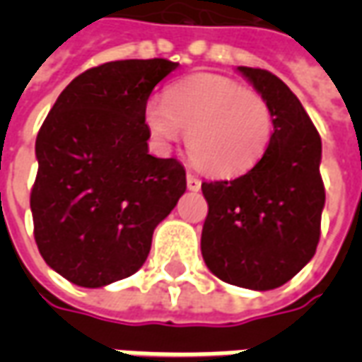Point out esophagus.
<instances>
[{
    "label": "esophagus",
    "instance_id": "34e87169",
    "mask_svg": "<svg viewBox=\"0 0 362 362\" xmlns=\"http://www.w3.org/2000/svg\"><path fill=\"white\" fill-rule=\"evenodd\" d=\"M186 184H188V189H192V192H197V189L202 188V180L192 173H188V176H186Z\"/></svg>",
    "mask_w": 362,
    "mask_h": 362
}]
</instances>
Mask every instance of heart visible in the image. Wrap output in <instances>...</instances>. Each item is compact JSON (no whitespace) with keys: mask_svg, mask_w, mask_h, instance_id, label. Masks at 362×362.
I'll list each match as a JSON object with an SVG mask.
<instances>
[{"mask_svg":"<svg viewBox=\"0 0 362 362\" xmlns=\"http://www.w3.org/2000/svg\"><path fill=\"white\" fill-rule=\"evenodd\" d=\"M145 124L163 147L188 134V153L197 168L230 176L258 163L273 135V112L266 98L215 74L189 75L151 98Z\"/></svg>","mask_w":362,"mask_h":362,"instance_id":"b5f03b06","label":"heart"}]
</instances>
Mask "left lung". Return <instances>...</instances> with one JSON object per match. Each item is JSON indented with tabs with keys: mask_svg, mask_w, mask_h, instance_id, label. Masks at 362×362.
Wrapping results in <instances>:
<instances>
[{
	"mask_svg": "<svg viewBox=\"0 0 362 362\" xmlns=\"http://www.w3.org/2000/svg\"><path fill=\"white\" fill-rule=\"evenodd\" d=\"M238 71L269 104L273 135L248 173L202 184L209 205L202 254L221 281L269 291L293 279L318 246L326 202L322 141L300 100L277 75L244 66Z\"/></svg>",
	"mask_w": 362,
	"mask_h": 362,
	"instance_id": "obj_1",
	"label": "left lung"
}]
</instances>
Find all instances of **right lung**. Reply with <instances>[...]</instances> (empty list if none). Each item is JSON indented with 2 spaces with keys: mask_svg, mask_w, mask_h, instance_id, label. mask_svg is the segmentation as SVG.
<instances>
[{
  "mask_svg": "<svg viewBox=\"0 0 362 362\" xmlns=\"http://www.w3.org/2000/svg\"><path fill=\"white\" fill-rule=\"evenodd\" d=\"M170 59H119L90 67L62 90L36 137L30 189L44 262L79 287L134 275L153 230L186 192L176 158L149 155L145 106Z\"/></svg>",
  "mask_w": 362,
  "mask_h": 362,
  "instance_id": "obj_1",
  "label": "right lung"
}]
</instances>
